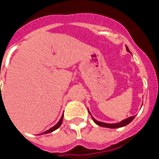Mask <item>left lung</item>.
<instances>
[{
    "label": "left lung",
    "instance_id": "1",
    "mask_svg": "<svg viewBox=\"0 0 159 159\" xmlns=\"http://www.w3.org/2000/svg\"><path fill=\"white\" fill-rule=\"evenodd\" d=\"M127 51L130 52V50H129V48L127 47ZM89 114H90V115H91V113H90V112H89ZM134 117H135V116H131V117H129V118H127V119H124V120L121 121V122H120V123H112V124H110V123H102V122L97 121V120H95V119H94L93 117H92V119H93V121L95 122V123H96L97 125H99V126H100V127H108V128H118V127H124V126H126V125L129 124V123H130V122H131L132 120H133V119H134Z\"/></svg>",
    "mask_w": 159,
    "mask_h": 159
}]
</instances>
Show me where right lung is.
Here are the masks:
<instances>
[{
  "label": "right lung",
  "mask_w": 159,
  "mask_h": 159,
  "mask_svg": "<svg viewBox=\"0 0 159 159\" xmlns=\"http://www.w3.org/2000/svg\"><path fill=\"white\" fill-rule=\"evenodd\" d=\"M63 117H64V116H62V117L60 118V121H59L58 123H57V124L55 125L54 127H52V128H50V129H49V130H46V131H44V132H43V133H42V134H48V133H51V132L54 131V130H57V129H58L59 127H60V125L62 124V121H63Z\"/></svg>",
  "instance_id": "1"
}]
</instances>
